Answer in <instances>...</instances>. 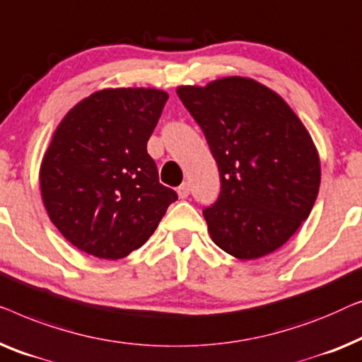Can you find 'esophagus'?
Masks as SVG:
<instances>
[{
    "label": "esophagus",
    "instance_id": "1",
    "mask_svg": "<svg viewBox=\"0 0 362 362\" xmlns=\"http://www.w3.org/2000/svg\"><path fill=\"white\" fill-rule=\"evenodd\" d=\"M177 193H179L180 198H187L190 195V185H188V183H182V185L177 188Z\"/></svg>",
    "mask_w": 362,
    "mask_h": 362
}]
</instances>
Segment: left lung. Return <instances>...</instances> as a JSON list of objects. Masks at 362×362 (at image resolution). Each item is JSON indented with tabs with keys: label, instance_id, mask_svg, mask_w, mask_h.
Instances as JSON below:
<instances>
[{
	"label": "left lung",
	"instance_id": "1",
	"mask_svg": "<svg viewBox=\"0 0 362 362\" xmlns=\"http://www.w3.org/2000/svg\"><path fill=\"white\" fill-rule=\"evenodd\" d=\"M177 95L220 170V195L203 210L211 239L243 261L274 252L318 195L322 172L308 131L276 91L252 78L179 86Z\"/></svg>",
	"mask_w": 362,
	"mask_h": 362
}]
</instances>
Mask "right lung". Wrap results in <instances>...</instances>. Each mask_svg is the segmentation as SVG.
<instances>
[{
    "label": "right lung",
    "instance_id": "add662e5",
    "mask_svg": "<svg viewBox=\"0 0 362 362\" xmlns=\"http://www.w3.org/2000/svg\"><path fill=\"white\" fill-rule=\"evenodd\" d=\"M167 100L162 90L106 88L75 105L55 129L40 192L50 221L80 251L126 257L177 200L147 154Z\"/></svg>",
    "mask_w": 362,
    "mask_h": 362
}]
</instances>
